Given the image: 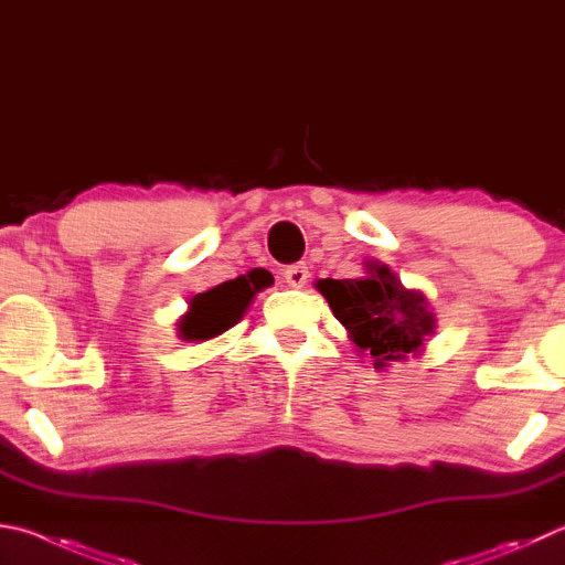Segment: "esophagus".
<instances>
[{"instance_id": "34e87169", "label": "esophagus", "mask_w": 565, "mask_h": 565, "mask_svg": "<svg viewBox=\"0 0 565 565\" xmlns=\"http://www.w3.org/2000/svg\"><path fill=\"white\" fill-rule=\"evenodd\" d=\"M309 266L306 264H291V266H286V271H284V279H286V284L289 286H294V289H303L306 286V281H309Z\"/></svg>"}]
</instances>
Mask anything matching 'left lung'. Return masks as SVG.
Instances as JSON below:
<instances>
[{"instance_id":"1","label":"left lung","mask_w":565,"mask_h":565,"mask_svg":"<svg viewBox=\"0 0 565 565\" xmlns=\"http://www.w3.org/2000/svg\"><path fill=\"white\" fill-rule=\"evenodd\" d=\"M358 279H321L316 289L326 296L333 316L345 326L358 353L373 358L377 371L405 363L425 351L437 318L423 291L405 289L387 264L367 259Z\"/></svg>"}]
</instances>
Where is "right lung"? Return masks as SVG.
<instances>
[{
    "label": "right lung",
    "instance_id": "obj_1",
    "mask_svg": "<svg viewBox=\"0 0 565 565\" xmlns=\"http://www.w3.org/2000/svg\"><path fill=\"white\" fill-rule=\"evenodd\" d=\"M256 289H259V281L239 276V279L224 281L210 291L194 296L188 313H184L178 323V333L182 341L202 343L210 341V338L222 335L224 331H230V328L234 323H239V318L247 313Z\"/></svg>",
    "mask_w": 565,
    "mask_h": 565
}]
</instances>
